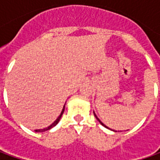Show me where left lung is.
Instances as JSON below:
<instances>
[{"label": "left lung", "instance_id": "left-lung-1", "mask_svg": "<svg viewBox=\"0 0 160 160\" xmlns=\"http://www.w3.org/2000/svg\"><path fill=\"white\" fill-rule=\"evenodd\" d=\"M94 116H95V118H97V120H98V121H99V122H100V123H101V124H102V126H104V127H106V128H108V127H107V126H105V125H104V124H103V123H102V121H101V120H100V119H99V118H97V117H96V115H95V114H94Z\"/></svg>", "mask_w": 160, "mask_h": 160}]
</instances>
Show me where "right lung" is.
<instances>
[{"mask_svg": "<svg viewBox=\"0 0 160 160\" xmlns=\"http://www.w3.org/2000/svg\"><path fill=\"white\" fill-rule=\"evenodd\" d=\"M64 110H65V105H64V107H63V108H62V111H61V113H60V115L58 116V118L57 119L55 120L54 122H53L52 124L51 125V126H49L48 127H46V128H43V129H36L35 130V132H45V131H48V130H50L51 128H52L53 126H55L58 123V121H59V119L61 118V116L63 115V113H64Z\"/></svg>", "mask_w": 160, "mask_h": 160, "instance_id": "right-lung-1", "label": "right lung"}]
</instances>
